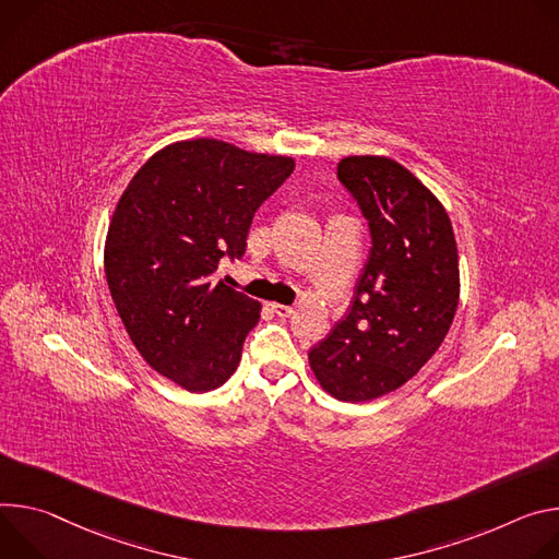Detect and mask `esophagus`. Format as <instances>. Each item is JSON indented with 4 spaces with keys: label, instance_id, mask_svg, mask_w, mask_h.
I'll use <instances>...</instances> for the list:
<instances>
[{
    "label": "esophagus",
    "instance_id": "obj_1",
    "mask_svg": "<svg viewBox=\"0 0 559 559\" xmlns=\"http://www.w3.org/2000/svg\"><path fill=\"white\" fill-rule=\"evenodd\" d=\"M271 308L277 318H290L295 313L293 306H286V304H271Z\"/></svg>",
    "mask_w": 559,
    "mask_h": 559
}]
</instances>
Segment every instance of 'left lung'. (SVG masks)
<instances>
[{
	"label": "left lung",
	"instance_id": "1",
	"mask_svg": "<svg viewBox=\"0 0 559 559\" xmlns=\"http://www.w3.org/2000/svg\"><path fill=\"white\" fill-rule=\"evenodd\" d=\"M337 177L370 228V255L348 313L308 350L320 386L370 402L406 384L444 342L460 301L451 219L402 164L350 155Z\"/></svg>",
	"mask_w": 559,
	"mask_h": 559
}]
</instances>
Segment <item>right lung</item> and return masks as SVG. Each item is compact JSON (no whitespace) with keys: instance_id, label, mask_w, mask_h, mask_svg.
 Returning a JSON list of instances; mask_svg holds the SVG:
<instances>
[{"instance_id":"right-lung-1","label":"right lung","mask_w":559,"mask_h":559,"mask_svg":"<svg viewBox=\"0 0 559 559\" xmlns=\"http://www.w3.org/2000/svg\"><path fill=\"white\" fill-rule=\"evenodd\" d=\"M293 157L200 138L157 151L112 213L104 271L140 355L191 393L222 386L260 322V301L213 282L239 260L255 211L293 173Z\"/></svg>"}]
</instances>
